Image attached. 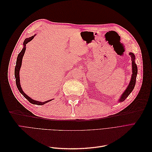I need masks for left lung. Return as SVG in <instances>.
<instances>
[{"mask_svg":"<svg viewBox=\"0 0 152 152\" xmlns=\"http://www.w3.org/2000/svg\"><path fill=\"white\" fill-rule=\"evenodd\" d=\"M129 54L131 55V57L132 58V77L130 81V83L129 84L126 90L124 91V93L122 94L121 98L119 99L118 102H124L127 96L131 94L132 90L134 89V86L136 84V75H137V68L136 66V64L134 62V59H135V56L133 53H130Z\"/></svg>","mask_w":152,"mask_h":152,"instance_id":"obj_1","label":"left lung"}]
</instances>
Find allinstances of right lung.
<instances>
[{
	"label": "right lung",
	"instance_id": "add662e5",
	"mask_svg": "<svg viewBox=\"0 0 152 152\" xmlns=\"http://www.w3.org/2000/svg\"><path fill=\"white\" fill-rule=\"evenodd\" d=\"M34 36H31V37L28 38V39H26L24 40V42H23V45H24V48L23 49H22L21 51L19 53L17 58V60H16V66H15V76L16 78V86L18 87V90L21 93V94H22V95L24 96V97L28 101V102L32 104H38V105H42L44 104L45 103H48L49 102H50L51 100H48L46 101V102H37V101H35L31 99L30 97H28V96H27L23 91L21 86H20V68L21 66V62H22V59H23V55L25 54V50H26V44L29 42L30 41H31L32 39H34Z\"/></svg>",
	"mask_w": 152,
	"mask_h": 152
}]
</instances>
